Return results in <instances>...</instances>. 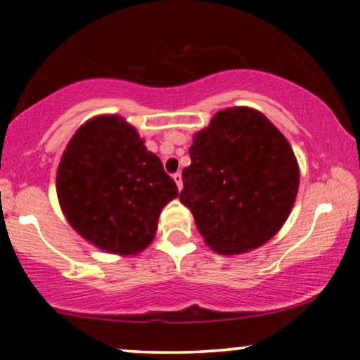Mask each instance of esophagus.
Masks as SVG:
<instances>
[{"mask_svg": "<svg viewBox=\"0 0 360 360\" xmlns=\"http://www.w3.org/2000/svg\"><path fill=\"white\" fill-rule=\"evenodd\" d=\"M172 179H174L177 189H179V191H181V189H183V177H181L179 172H176V174L172 176Z\"/></svg>", "mask_w": 360, "mask_h": 360, "instance_id": "obj_1", "label": "esophagus"}]
</instances>
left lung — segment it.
Here are the masks:
<instances>
[{"instance_id":"left-lung-1","label":"left lung","mask_w":360,"mask_h":360,"mask_svg":"<svg viewBox=\"0 0 360 360\" xmlns=\"http://www.w3.org/2000/svg\"><path fill=\"white\" fill-rule=\"evenodd\" d=\"M179 201L206 245L243 254L279 232L298 194L300 167L286 137L260 111H218L194 135Z\"/></svg>"}]
</instances>
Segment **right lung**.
I'll return each instance as SVG.
<instances>
[{
	"label": "right lung",
	"mask_w": 360,
	"mask_h": 360,
	"mask_svg": "<svg viewBox=\"0 0 360 360\" xmlns=\"http://www.w3.org/2000/svg\"><path fill=\"white\" fill-rule=\"evenodd\" d=\"M177 194L159 157L118 115L81 125L57 169V198L69 225L110 254L147 249L160 212Z\"/></svg>",
	"instance_id": "right-lung-1"
}]
</instances>
